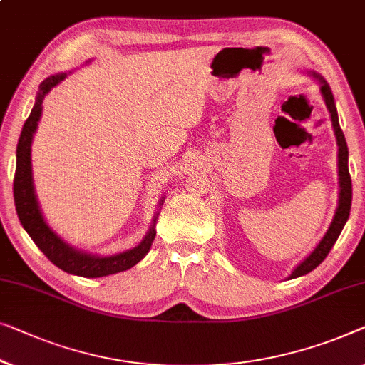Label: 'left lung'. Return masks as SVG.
<instances>
[{
    "instance_id": "obj_1",
    "label": "left lung",
    "mask_w": 365,
    "mask_h": 365,
    "mask_svg": "<svg viewBox=\"0 0 365 365\" xmlns=\"http://www.w3.org/2000/svg\"><path fill=\"white\" fill-rule=\"evenodd\" d=\"M311 76H313L316 81L321 83V95H323L326 107L331 113L332 128H334L337 146H339V153H337V168H339V202H337L334 219H332L329 229H327L324 237L321 239L318 247H316L314 250L311 252L309 255L306 257L297 268H294L292 274L288 277V279L303 277V274L313 272L314 268L324 260V258L327 257V253H329V250L332 248V245L336 244V240H337V237H339L341 230L344 229L347 219H349L351 202H352V182H351L349 166H347V160H349V151H347V143H346L344 133H342V130L339 126V118H337L334 97H332L331 88H329V86H327L323 77L318 76V73H314V72H311Z\"/></svg>"
}]
</instances>
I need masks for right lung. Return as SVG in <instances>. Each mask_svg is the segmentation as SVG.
Returning <instances> with one entry per match:
<instances>
[{
	"mask_svg": "<svg viewBox=\"0 0 365 365\" xmlns=\"http://www.w3.org/2000/svg\"><path fill=\"white\" fill-rule=\"evenodd\" d=\"M66 73H57L46 78L39 86V93L36 97V103L31 115L26 120L21 131L18 148H16V173H14V182H13V192H14V205L16 212L21 225L28 232L31 239L39 250L59 267L61 270L67 273L77 274V277L86 278H100L108 277V274L120 273L128 270V268L135 267L141 258H143L148 252H150L153 240L156 237L155 224L158 214L153 219V225L146 237L130 250L117 253V255L110 257H98L91 255L87 252H81L67 242L61 239L54 230L47 225V222L42 217V212L39 209L38 197L34 192V182H33V166H31V143H33V135L36 128H38V121L42 113V102H44L46 93H49L52 87H56L61 81H64ZM163 202V199L160 200Z\"/></svg>",
	"mask_w": 365,
	"mask_h": 365,
	"instance_id": "1",
	"label": "right lung"
}]
</instances>
